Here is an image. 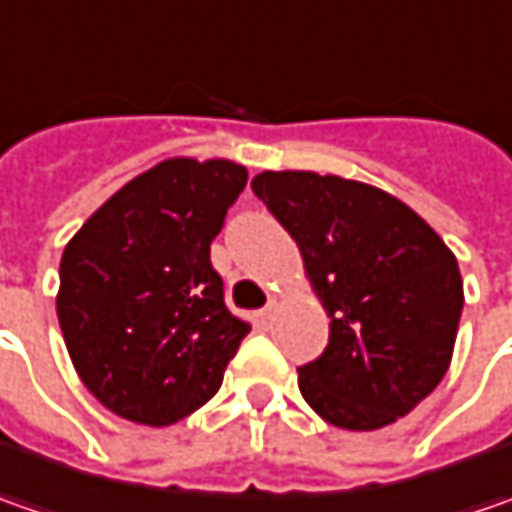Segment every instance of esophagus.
Returning <instances> with one entry per match:
<instances>
[{
	"mask_svg": "<svg viewBox=\"0 0 512 512\" xmlns=\"http://www.w3.org/2000/svg\"><path fill=\"white\" fill-rule=\"evenodd\" d=\"M273 307H276V305H273V302H267V305L262 307V310H259V313H256V316H259V322H262V325H265L267 319H270V316H273Z\"/></svg>",
	"mask_w": 512,
	"mask_h": 512,
	"instance_id": "esophagus-1",
	"label": "esophagus"
}]
</instances>
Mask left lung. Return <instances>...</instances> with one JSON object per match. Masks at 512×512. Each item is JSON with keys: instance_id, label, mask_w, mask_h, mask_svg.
<instances>
[{"instance_id": "1", "label": "left lung", "mask_w": 512, "mask_h": 512, "mask_svg": "<svg viewBox=\"0 0 512 512\" xmlns=\"http://www.w3.org/2000/svg\"><path fill=\"white\" fill-rule=\"evenodd\" d=\"M253 193L296 239L330 316L305 402L344 430L407 416L447 373L464 293L456 256L419 213L379 187L310 170H265Z\"/></svg>"}]
</instances>
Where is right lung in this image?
I'll return each mask as SVG.
<instances>
[{
	"label": "right lung",
	"instance_id": "obj_1",
	"mask_svg": "<svg viewBox=\"0 0 512 512\" xmlns=\"http://www.w3.org/2000/svg\"><path fill=\"white\" fill-rule=\"evenodd\" d=\"M247 185L225 159H168L113 193L59 265V327L90 393L165 427L222 387L250 322L225 305L210 242Z\"/></svg>",
	"mask_w": 512,
	"mask_h": 512
}]
</instances>
